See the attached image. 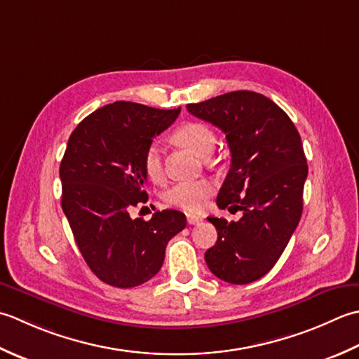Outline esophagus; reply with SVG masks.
Instances as JSON below:
<instances>
[{
	"instance_id": "esophagus-1",
	"label": "esophagus",
	"mask_w": 359,
	"mask_h": 359,
	"mask_svg": "<svg viewBox=\"0 0 359 359\" xmlns=\"http://www.w3.org/2000/svg\"><path fill=\"white\" fill-rule=\"evenodd\" d=\"M201 222H203V217L194 215V214H187V223L189 224H198Z\"/></svg>"
}]
</instances>
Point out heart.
<instances>
[{
	"label": "heart",
	"mask_w": 359,
	"mask_h": 359,
	"mask_svg": "<svg viewBox=\"0 0 359 359\" xmlns=\"http://www.w3.org/2000/svg\"><path fill=\"white\" fill-rule=\"evenodd\" d=\"M175 139L182 147L189 149L201 158L209 156L217 145L215 133L201 122H187L175 131ZM144 172L151 181L163 178V158L158 142H150L144 151L142 158ZM214 192V184L208 180L182 181L173 184L164 195V200L189 212H198L206 208V204Z\"/></svg>",
	"instance_id": "heart-1"
}]
</instances>
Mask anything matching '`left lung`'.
Instances as JSON below:
<instances>
[{"label": "left lung", "mask_w": 359, "mask_h": 359, "mask_svg": "<svg viewBox=\"0 0 359 359\" xmlns=\"http://www.w3.org/2000/svg\"><path fill=\"white\" fill-rule=\"evenodd\" d=\"M187 111L226 135L231 169L217 206L243 214L238 222L208 218L218 238L204 260L224 282L259 280L279 260L301 220L309 175L301 136L279 105L254 91L189 104Z\"/></svg>", "instance_id": "left-lung-1"}]
</instances>
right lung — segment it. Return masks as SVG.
Returning a JSON list of instances; mask_svg holds the SVG:
<instances>
[{"mask_svg": "<svg viewBox=\"0 0 359 359\" xmlns=\"http://www.w3.org/2000/svg\"><path fill=\"white\" fill-rule=\"evenodd\" d=\"M180 111L119 100L86 116L68 139L62 209L88 266L111 287L150 280L169 240L186 228V215L173 209L158 210L149 222L130 217L131 208L147 201L144 151Z\"/></svg>", "mask_w": 359, "mask_h": 359, "instance_id": "1", "label": "right lung"}]
</instances>
